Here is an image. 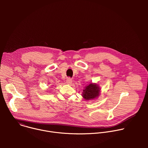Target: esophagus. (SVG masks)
I'll use <instances>...</instances> for the list:
<instances>
[{"mask_svg": "<svg viewBox=\"0 0 148 148\" xmlns=\"http://www.w3.org/2000/svg\"><path fill=\"white\" fill-rule=\"evenodd\" d=\"M72 79L70 78H68L67 79V80H66V83L67 84H69V85H70V84H72Z\"/></svg>", "mask_w": 148, "mask_h": 148, "instance_id": "1", "label": "esophagus"}]
</instances>
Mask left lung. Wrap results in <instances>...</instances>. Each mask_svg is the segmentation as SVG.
<instances>
[{"mask_svg":"<svg viewBox=\"0 0 148 148\" xmlns=\"http://www.w3.org/2000/svg\"><path fill=\"white\" fill-rule=\"evenodd\" d=\"M101 88L97 83L91 82L82 90V96L86 100H94L100 95Z\"/></svg>","mask_w":148,"mask_h":148,"instance_id":"8db88e82","label":"left lung"}]
</instances>
